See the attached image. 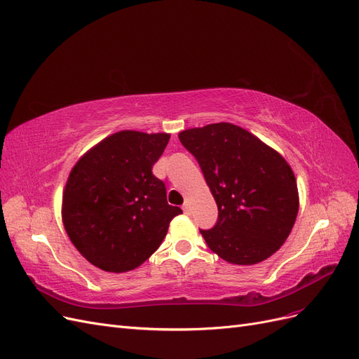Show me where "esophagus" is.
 I'll list each match as a JSON object with an SVG mask.
<instances>
[{"instance_id":"esophagus-1","label":"esophagus","mask_w":359,"mask_h":359,"mask_svg":"<svg viewBox=\"0 0 359 359\" xmlns=\"http://www.w3.org/2000/svg\"><path fill=\"white\" fill-rule=\"evenodd\" d=\"M182 211H184V214H190V212H191V206H190V202H189V201L184 202V205H182Z\"/></svg>"}]
</instances>
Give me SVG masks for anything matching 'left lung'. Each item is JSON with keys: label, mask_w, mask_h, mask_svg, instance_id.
<instances>
[{"label": "left lung", "mask_w": 359, "mask_h": 359, "mask_svg": "<svg viewBox=\"0 0 359 359\" xmlns=\"http://www.w3.org/2000/svg\"><path fill=\"white\" fill-rule=\"evenodd\" d=\"M198 160L219 208L201 231L226 262L255 265L283 245L299 208L297 180L276 149L231 123L189 128L178 135Z\"/></svg>", "instance_id": "obj_1"}]
</instances>
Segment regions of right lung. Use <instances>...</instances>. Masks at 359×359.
Masks as SVG:
<instances>
[{
  "mask_svg": "<svg viewBox=\"0 0 359 359\" xmlns=\"http://www.w3.org/2000/svg\"><path fill=\"white\" fill-rule=\"evenodd\" d=\"M170 135L123 130L103 139L72 169L62 193V223L73 245L94 266L127 273L165 240L180 206L166 199L154 163Z\"/></svg>",
  "mask_w": 359,
  "mask_h": 359,
  "instance_id": "right-lung-1",
  "label": "right lung"
}]
</instances>
